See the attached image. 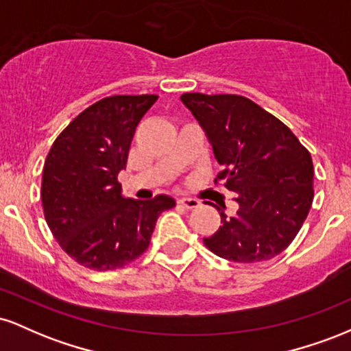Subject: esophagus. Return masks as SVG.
Wrapping results in <instances>:
<instances>
[{"instance_id":"esophagus-1","label":"esophagus","mask_w":351,"mask_h":351,"mask_svg":"<svg viewBox=\"0 0 351 351\" xmlns=\"http://www.w3.org/2000/svg\"><path fill=\"white\" fill-rule=\"evenodd\" d=\"M178 204H180V206L186 208V209H195V208L199 206V201L195 199V198H180Z\"/></svg>"}]
</instances>
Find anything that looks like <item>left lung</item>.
Masks as SVG:
<instances>
[{"mask_svg":"<svg viewBox=\"0 0 351 351\" xmlns=\"http://www.w3.org/2000/svg\"><path fill=\"white\" fill-rule=\"evenodd\" d=\"M181 102L206 132L223 167L215 181H224L239 204L234 216L213 204L223 226L204 237V245L234 263L272 259L292 243L312 206L308 150L287 125L243 95L186 92Z\"/></svg>","mask_w":351,"mask_h":351,"instance_id":"left-lung-1","label":"left lung"}]
</instances>
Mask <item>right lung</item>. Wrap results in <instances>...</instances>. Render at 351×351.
<instances>
[{"label": "right lung", "mask_w": 351, "mask_h": 351, "mask_svg": "<svg viewBox=\"0 0 351 351\" xmlns=\"http://www.w3.org/2000/svg\"><path fill=\"white\" fill-rule=\"evenodd\" d=\"M158 95H112L80 112L44 162L41 199L52 236L75 263L110 271L138 259L171 196L125 199L119 176L135 128Z\"/></svg>", "instance_id": "obj_1"}]
</instances>
